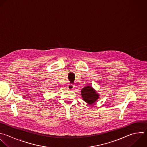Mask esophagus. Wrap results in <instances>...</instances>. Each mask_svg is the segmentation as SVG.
<instances>
[{
    "instance_id": "1",
    "label": "esophagus",
    "mask_w": 147,
    "mask_h": 147,
    "mask_svg": "<svg viewBox=\"0 0 147 147\" xmlns=\"http://www.w3.org/2000/svg\"><path fill=\"white\" fill-rule=\"evenodd\" d=\"M74 87H75V86L73 84H68L67 86V88L69 90H72V89H74Z\"/></svg>"
}]
</instances>
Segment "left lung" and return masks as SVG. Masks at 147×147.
<instances>
[{
  "label": "left lung",
  "instance_id": "obj_1",
  "mask_svg": "<svg viewBox=\"0 0 147 147\" xmlns=\"http://www.w3.org/2000/svg\"><path fill=\"white\" fill-rule=\"evenodd\" d=\"M81 95L83 99L88 105L95 103L99 97V95L90 86H87L82 89Z\"/></svg>",
  "mask_w": 147,
  "mask_h": 147
}]
</instances>
